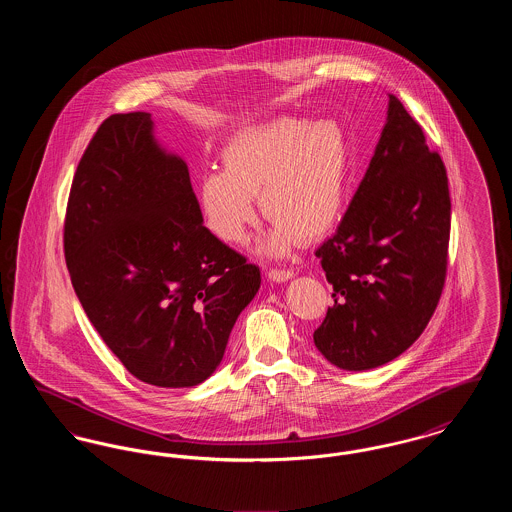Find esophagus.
I'll list each match as a JSON object with an SVG mask.
<instances>
[{"instance_id": "34e87169", "label": "esophagus", "mask_w": 512, "mask_h": 512, "mask_svg": "<svg viewBox=\"0 0 512 512\" xmlns=\"http://www.w3.org/2000/svg\"><path fill=\"white\" fill-rule=\"evenodd\" d=\"M268 278L272 280V282H286V280H290L295 276V272H293L292 268H268Z\"/></svg>"}]
</instances>
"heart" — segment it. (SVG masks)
Returning <instances> with one entry per match:
<instances>
[{
  "label": "heart",
  "instance_id": "heart-1",
  "mask_svg": "<svg viewBox=\"0 0 512 512\" xmlns=\"http://www.w3.org/2000/svg\"><path fill=\"white\" fill-rule=\"evenodd\" d=\"M220 165L222 171L197 178L207 230L226 244H242L257 220V195L272 219L259 249L282 257L299 238H317L340 217L349 142L336 121L278 117L236 132L220 149Z\"/></svg>",
  "mask_w": 512,
  "mask_h": 512
}]
</instances>
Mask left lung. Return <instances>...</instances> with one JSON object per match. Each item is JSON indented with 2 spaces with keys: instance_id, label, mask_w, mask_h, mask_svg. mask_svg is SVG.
I'll list each match as a JSON object with an SVG mask.
<instances>
[{
  "instance_id": "8db88e82",
  "label": "left lung",
  "mask_w": 512,
  "mask_h": 512,
  "mask_svg": "<svg viewBox=\"0 0 512 512\" xmlns=\"http://www.w3.org/2000/svg\"><path fill=\"white\" fill-rule=\"evenodd\" d=\"M449 230L445 165L390 94L365 178L336 234L315 253L334 305L313 340L332 365L370 370L418 340L445 284Z\"/></svg>"
}]
</instances>
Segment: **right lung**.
I'll return each mask as SVG.
<instances>
[{
  "instance_id": "1",
  "label": "right lung",
  "mask_w": 512,
  "mask_h": 512,
  "mask_svg": "<svg viewBox=\"0 0 512 512\" xmlns=\"http://www.w3.org/2000/svg\"><path fill=\"white\" fill-rule=\"evenodd\" d=\"M63 242L101 340L159 388L207 380L261 288L259 267L203 226L186 161L142 111L101 122L74 172Z\"/></svg>"
}]
</instances>
